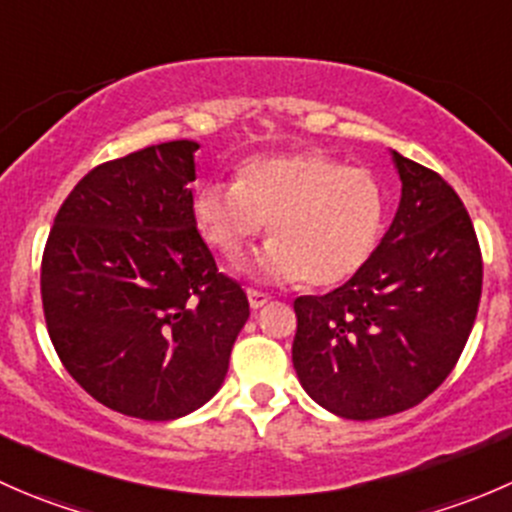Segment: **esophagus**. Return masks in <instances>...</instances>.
Masks as SVG:
<instances>
[{"instance_id":"esophagus-1","label":"esophagus","mask_w":512,"mask_h":512,"mask_svg":"<svg viewBox=\"0 0 512 512\" xmlns=\"http://www.w3.org/2000/svg\"><path fill=\"white\" fill-rule=\"evenodd\" d=\"M247 299H250L252 309H262L270 302V297H267L265 292H260V289H247Z\"/></svg>"}]
</instances>
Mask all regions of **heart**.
I'll list each match as a JSON object with an SVG mask.
<instances>
[{"label":"heart","mask_w":512,"mask_h":512,"mask_svg":"<svg viewBox=\"0 0 512 512\" xmlns=\"http://www.w3.org/2000/svg\"><path fill=\"white\" fill-rule=\"evenodd\" d=\"M193 218L203 240L237 260L265 230L252 270L275 282L344 285L364 270L384 232L386 193L371 170L319 151L252 158L237 180L200 185Z\"/></svg>","instance_id":"b5f03b06"}]
</instances>
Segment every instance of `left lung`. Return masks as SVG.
Segmentation results:
<instances>
[{"label":"left lung","instance_id":"8db88e82","mask_svg":"<svg viewBox=\"0 0 512 512\" xmlns=\"http://www.w3.org/2000/svg\"><path fill=\"white\" fill-rule=\"evenodd\" d=\"M391 156L401 203L371 260L342 287L294 299L299 384L352 421L411 409L446 381L483 287L478 237L456 190L426 165Z\"/></svg>","mask_w":512,"mask_h":512}]
</instances>
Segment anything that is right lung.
Listing matches in <instances>:
<instances>
[{
    "mask_svg": "<svg viewBox=\"0 0 512 512\" xmlns=\"http://www.w3.org/2000/svg\"><path fill=\"white\" fill-rule=\"evenodd\" d=\"M195 151L168 141L96 165L56 213L41 257L61 364L98 404L143 421L213 399L250 317L195 227Z\"/></svg>",
    "mask_w": 512,
    "mask_h": 512,
    "instance_id": "right-lung-1",
    "label": "right lung"
}]
</instances>
